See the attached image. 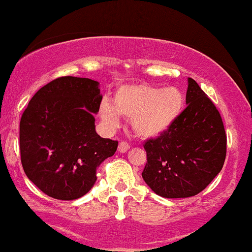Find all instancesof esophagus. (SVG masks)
Segmentation results:
<instances>
[{"mask_svg": "<svg viewBox=\"0 0 252 252\" xmlns=\"http://www.w3.org/2000/svg\"><path fill=\"white\" fill-rule=\"evenodd\" d=\"M129 149V144L127 143V141H120L119 143V146H118V150H119V152L121 153H125L127 152V150Z\"/></svg>", "mask_w": 252, "mask_h": 252, "instance_id": "34e87169", "label": "esophagus"}]
</instances>
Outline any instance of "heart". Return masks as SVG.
I'll list each match as a JSON object with an SVG mask.
<instances>
[{
  "instance_id": "heart-1",
  "label": "heart",
  "mask_w": 252,
  "mask_h": 252,
  "mask_svg": "<svg viewBox=\"0 0 252 252\" xmlns=\"http://www.w3.org/2000/svg\"><path fill=\"white\" fill-rule=\"evenodd\" d=\"M184 106L183 93L176 87L161 88L146 84L121 86L112 103L102 101L99 114L105 124L115 127L119 115L131 120L139 137L156 138L171 128Z\"/></svg>"
}]
</instances>
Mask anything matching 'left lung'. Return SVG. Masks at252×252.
<instances>
[{
  "label": "left lung",
  "instance_id": "left-lung-1",
  "mask_svg": "<svg viewBox=\"0 0 252 252\" xmlns=\"http://www.w3.org/2000/svg\"><path fill=\"white\" fill-rule=\"evenodd\" d=\"M186 107L171 128L144 144L147 162L141 173L164 198L196 196L223 168L226 133L215 103L189 78Z\"/></svg>",
  "mask_w": 252,
  "mask_h": 252
}]
</instances>
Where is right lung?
<instances>
[{"instance_id": "right-lung-1", "label": "right lung", "mask_w": 252, "mask_h": 252, "mask_svg": "<svg viewBox=\"0 0 252 252\" xmlns=\"http://www.w3.org/2000/svg\"><path fill=\"white\" fill-rule=\"evenodd\" d=\"M99 82L61 76L40 88L20 121L21 162L26 176L47 196L78 199L93 188L96 167L118 141L95 132L101 103Z\"/></svg>"}]
</instances>
